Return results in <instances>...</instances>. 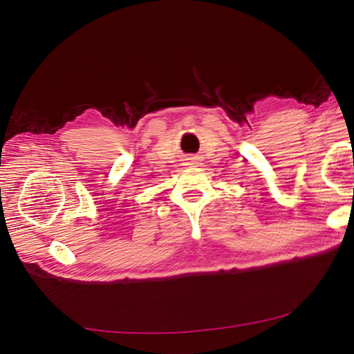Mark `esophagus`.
<instances>
[{
    "label": "esophagus",
    "mask_w": 354,
    "mask_h": 354,
    "mask_svg": "<svg viewBox=\"0 0 354 354\" xmlns=\"http://www.w3.org/2000/svg\"><path fill=\"white\" fill-rule=\"evenodd\" d=\"M187 159H189L190 165H196V164L199 162V158H198V156H190V158H187Z\"/></svg>",
    "instance_id": "esophagus-1"
}]
</instances>
